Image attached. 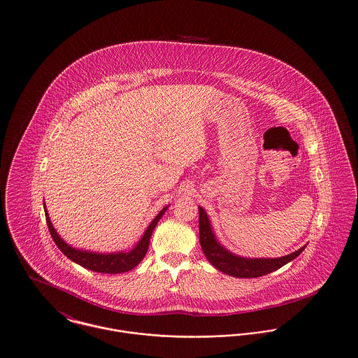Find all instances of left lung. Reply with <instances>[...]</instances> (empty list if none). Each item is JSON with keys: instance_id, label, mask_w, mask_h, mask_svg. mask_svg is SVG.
<instances>
[{"instance_id": "8db88e82", "label": "left lung", "mask_w": 358, "mask_h": 358, "mask_svg": "<svg viewBox=\"0 0 358 358\" xmlns=\"http://www.w3.org/2000/svg\"><path fill=\"white\" fill-rule=\"evenodd\" d=\"M199 231H200V244L204 251L206 259L210 264L215 266L219 271L236 276V278H257L267 273H273L275 270L283 267L291 260H294L305 247L289 255L275 257V259H250L235 255L227 251L215 236L209 219L204 209L199 206Z\"/></svg>"}]
</instances>
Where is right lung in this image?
I'll list each match as a JSON object with an SVG mask.
<instances>
[{
    "instance_id": "add662e5",
    "label": "right lung",
    "mask_w": 358,
    "mask_h": 358,
    "mask_svg": "<svg viewBox=\"0 0 358 358\" xmlns=\"http://www.w3.org/2000/svg\"><path fill=\"white\" fill-rule=\"evenodd\" d=\"M168 208V206H166ZM166 208H164L155 217L153 222H150V225L148 227V229L145 231L142 238L136 244V247L129 251V252H114V254H99V252H91V251H82V250H76L73 247L69 245L63 238L59 236V234L55 231L53 225H52L51 219L48 216L47 208L44 204V210H45V219L48 224V229L51 232L52 238L56 243V245L59 247V250L71 259L72 262L80 264L82 267H85L87 270L95 271V273H126L133 270L136 266L139 264V262L145 257L148 248H149V241L152 238L154 228L157 225V222H159V219L162 217V215L165 213Z\"/></svg>"
}]
</instances>
